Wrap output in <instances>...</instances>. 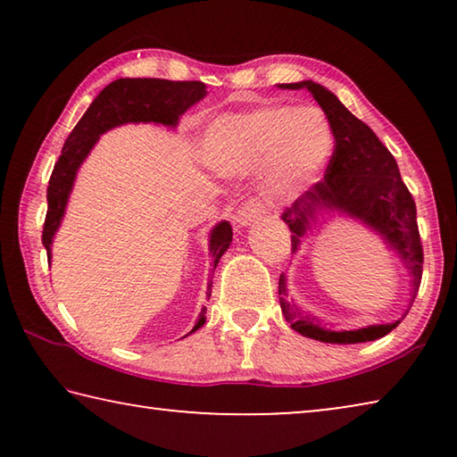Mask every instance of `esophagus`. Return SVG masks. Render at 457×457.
I'll list each match as a JSON object with an SVG mask.
<instances>
[{"mask_svg":"<svg viewBox=\"0 0 457 457\" xmlns=\"http://www.w3.org/2000/svg\"><path fill=\"white\" fill-rule=\"evenodd\" d=\"M264 212H266L264 204H262L260 199H247L236 213V223L239 228L252 226V223H256L258 220H262Z\"/></svg>","mask_w":457,"mask_h":457,"instance_id":"obj_1","label":"esophagus"}]
</instances>
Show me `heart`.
<instances>
[{"label":"heart","mask_w":457,"mask_h":457,"mask_svg":"<svg viewBox=\"0 0 457 457\" xmlns=\"http://www.w3.org/2000/svg\"><path fill=\"white\" fill-rule=\"evenodd\" d=\"M335 149L320 108L266 104L226 112L207 125L199 143L204 163L221 175L262 169L274 197H294L320 179Z\"/></svg>","instance_id":"heart-1"}]
</instances>
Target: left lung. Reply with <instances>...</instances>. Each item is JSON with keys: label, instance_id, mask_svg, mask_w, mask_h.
<instances>
[{"label": "left lung", "instance_id": "8db88e82", "mask_svg": "<svg viewBox=\"0 0 457 457\" xmlns=\"http://www.w3.org/2000/svg\"><path fill=\"white\" fill-rule=\"evenodd\" d=\"M284 90L306 88L327 114L335 135V153L327 167L324 181L316 183L304 195H300L290 207H286L280 218L292 231V253H296L316 223L324 215H343L362 223L383 239V244L395 252L403 262L409 274V306L407 316L421 284L423 250L420 229H417V210L411 193L401 179L397 161L389 149L378 141V137L365 122L359 120L340 100L320 84L312 80L278 84ZM278 296L284 319L290 327L306 338L330 345H357L377 340L401 322L369 324L353 330L327 328L319 316L300 308L288 296L286 274L278 282Z\"/></svg>", "mask_w": 457, "mask_h": 457}]
</instances>
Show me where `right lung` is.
Returning <instances> with one entry per match:
<instances>
[{
    "label": "right lung",
    "instance_id": "add662e5",
    "mask_svg": "<svg viewBox=\"0 0 457 457\" xmlns=\"http://www.w3.org/2000/svg\"><path fill=\"white\" fill-rule=\"evenodd\" d=\"M207 87L199 80L189 82H173L163 79H119L108 84L103 92L92 100L88 111L82 114L79 125L68 135L58 163L54 165V171L48 185V213L44 221L42 244L48 252V262L52 260V242L54 236L64 220L68 199L74 187L76 175L95 149L100 135L106 130L117 129L129 122H153V125H163L175 129L179 125L181 114L187 112V108L197 104L207 95ZM231 226L229 221L215 223L210 231V256L212 270L220 264L223 253L228 252L231 244ZM212 296V280L207 282V300ZM205 306H201L195 327V332L205 324Z\"/></svg>",
    "mask_w": 457,
    "mask_h": 457
}]
</instances>
